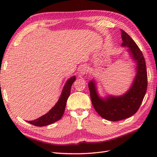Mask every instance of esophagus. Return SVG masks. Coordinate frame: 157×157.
<instances>
[{
    "label": "esophagus",
    "instance_id": "esophagus-1",
    "mask_svg": "<svg viewBox=\"0 0 157 157\" xmlns=\"http://www.w3.org/2000/svg\"><path fill=\"white\" fill-rule=\"evenodd\" d=\"M88 71H89V69H88V67H87V65H84L82 66L81 67H80V71H79V74H80V76H83L84 75L87 74Z\"/></svg>",
    "mask_w": 157,
    "mask_h": 157
}]
</instances>
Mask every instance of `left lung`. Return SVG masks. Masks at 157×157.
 <instances>
[{"label": "left lung", "mask_w": 157, "mask_h": 157, "mask_svg": "<svg viewBox=\"0 0 157 157\" xmlns=\"http://www.w3.org/2000/svg\"><path fill=\"white\" fill-rule=\"evenodd\" d=\"M121 31L122 47H127L133 61L136 65V76L130 88L121 96L102 98L98 92L96 80L88 82L90 98L95 110L102 118L110 121H121L134 115L138 110L144 98L147 87V73L144 57L132 38Z\"/></svg>", "instance_id": "1"}]
</instances>
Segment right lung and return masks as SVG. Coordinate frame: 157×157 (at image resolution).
<instances>
[{"label":"right lung","mask_w":157,"mask_h":157,"mask_svg":"<svg viewBox=\"0 0 157 157\" xmlns=\"http://www.w3.org/2000/svg\"><path fill=\"white\" fill-rule=\"evenodd\" d=\"M75 80V76H73L67 80L58 102L48 113L36 120L27 121V122L36 126H44L51 124L61 119L64 113L66 103H67V99L71 93V86Z\"/></svg>","instance_id":"add662e5"}]
</instances>
